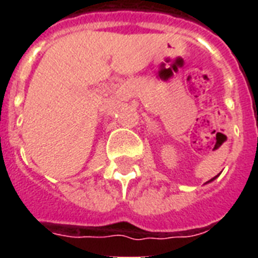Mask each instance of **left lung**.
<instances>
[{
    "mask_svg": "<svg viewBox=\"0 0 258 258\" xmlns=\"http://www.w3.org/2000/svg\"><path fill=\"white\" fill-rule=\"evenodd\" d=\"M218 175H220V174H218ZM218 175H216V176H214V178H212V179H210V180H208V182H206V183H210V182H213V180L216 179V178H217V176H218Z\"/></svg>",
    "mask_w": 258,
    "mask_h": 258,
    "instance_id": "8db88e82",
    "label": "left lung"
}]
</instances>
